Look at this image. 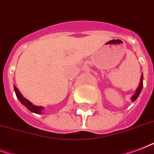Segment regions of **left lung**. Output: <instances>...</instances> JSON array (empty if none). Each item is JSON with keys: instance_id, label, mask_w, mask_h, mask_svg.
Masks as SVG:
<instances>
[{"instance_id": "1", "label": "left lung", "mask_w": 154, "mask_h": 154, "mask_svg": "<svg viewBox=\"0 0 154 154\" xmlns=\"http://www.w3.org/2000/svg\"><path fill=\"white\" fill-rule=\"evenodd\" d=\"M142 88H143V75H141V78H140V84H139L138 88H137V89H136V92H135V94L131 97V101H134V100H136L137 99V97H139V95L140 93L142 90Z\"/></svg>"}]
</instances>
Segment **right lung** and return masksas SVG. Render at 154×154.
<instances>
[{"label": "right lung", "instance_id": "right-lung-1", "mask_svg": "<svg viewBox=\"0 0 154 154\" xmlns=\"http://www.w3.org/2000/svg\"><path fill=\"white\" fill-rule=\"evenodd\" d=\"M14 91H15L16 96H17V97H18V99L19 100V101H20L21 103L23 104V106H26V108L28 109L30 111L39 114L42 113V110L43 109H44V107H42V106H34L31 101H29L27 99H26V98L23 97V95L21 94L20 92H19V90H18L15 86H14Z\"/></svg>", "mask_w": 154, "mask_h": 154}]
</instances>
